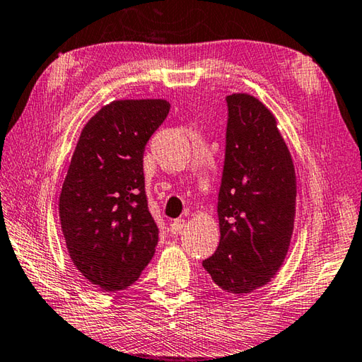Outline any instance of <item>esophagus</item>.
Here are the masks:
<instances>
[{
    "label": "esophagus",
    "instance_id": "obj_1",
    "mask_svg": "<svg viewBox=\"0 0 362 362\" xmlns=\"http://www.w3.org/2000/svg\"><path fill=\"white\" fill-rule=\"evenodd\" d=\"M185 227V221L183 219H175V221H173L171 222V232H173V235H175V233H180V230Z\"/></svg>",
    "mask_w": 362,
    "mask_h": 362
}]
</instances>
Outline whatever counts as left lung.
Segmentation results:
<instances>
[{
	"label": "left lung",
	"instance_id": "left-lung-1",
	"mask_svg": "<svg viewBox=\"0 0 362 362\" xmlns=\"http://www.w3.org/2000/svg\"><path fill=\"white\" fill-rule=\"evenodd\" d=\"M221 240L202 266L233 296L263 288L283 266L296 219L297 177L275 115L249 93L227 96Z\"/></svg>",
	"mask_w": 362,
	"mask_h": 362
}]
</instances>
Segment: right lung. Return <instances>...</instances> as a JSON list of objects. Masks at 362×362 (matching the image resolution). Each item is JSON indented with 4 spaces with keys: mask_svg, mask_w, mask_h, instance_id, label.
<instances>
[{
    "mask_svg": "<svg viewBox=\"0 0 362 362\" xmlns=\"http://www.w3.org/2000/svg\"><path fill=\"white\" fill-rule=\"evenodd\" d=\"M165 99H118L83 126L59 197L68 252L98 288L130 286L149 264L158 228L144 194L146 143L169 113Z\"/></svg>",
    "mask_w": 362,
    "mask_h": 362,
    "instance_id": "add662e5",
    "label": "right lung"
}]
</instances>
